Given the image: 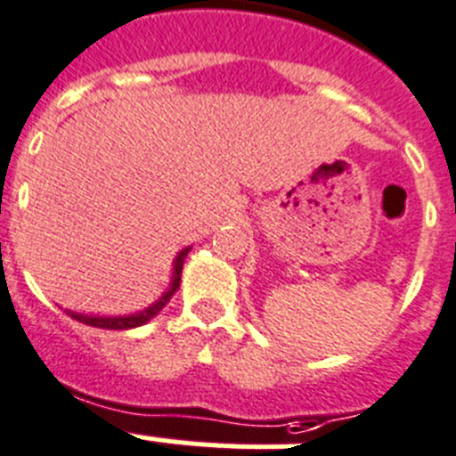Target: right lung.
<instances>
[{
    "instance_id": "add662e5",
    "label": "right lung",
    "mask_w": 456,
    "mask_h": 456,
    "mask_svg": "<svg viewBox=\"0 0 456 456\" xmlns=\"http://www.w3.org/2000/svg\"><path fill=\"white\" fill-rule=\"evenodd\" d=\"M191 246L183 248L181 253L176 256L174 260V269H171V280H169V287H167L165 294L160 296L158 300H153L149 307L140 312H133V314H119V316H102V314H83V312H74V310H65L67 314L77 319L78 323H86L92 325V328H103V330H131V328H140V325L149 323L158 312L169 303V298L176 294V289L181 287V273H183V265H185V257L190 253Z\"/></svg>"
}]
</instances>
